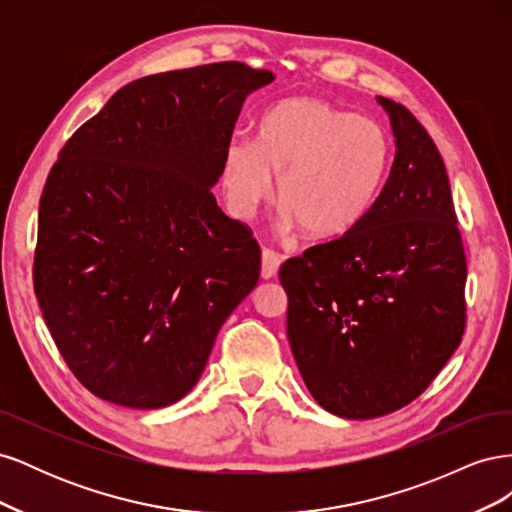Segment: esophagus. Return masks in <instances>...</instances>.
<instances>
[{"label": "esophagus", "instance_id": "obj_1", "mask_svg": "<svg viewBox=\"0 0 512 512\" xmlns=\"http://www.w3.org/2000/svg\"><path fill=\"white\" fill-rule=\"evenodd\" d=\"M280 265H282V254H277L269 250V247H265V250H262V271H260L262 277H265V280H273Z\"/></svg>", "mask_w": 512, "mask_h": 512}]
</instances>
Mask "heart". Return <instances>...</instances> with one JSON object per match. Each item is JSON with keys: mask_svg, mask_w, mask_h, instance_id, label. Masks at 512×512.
Segmentation results:
<instances>
[{"mask_svg": "<svg viewBox=\"0 0 512 512\" xmlns=\"http://www.w3.org/2000/svg\"><path fill=\"white\" fill-rule=\"evenodd\" d=\"M391 162L389 134L320 98L275 104L258 121L256 141L235 138L224 153V185L243 218L271 194L286 230L331 239L359 224L382 188Z\"/></svg>", "mask_w": 512, "mask_h": 512, "instance_id": "heart-1", "label": "heart"}]
</instances>
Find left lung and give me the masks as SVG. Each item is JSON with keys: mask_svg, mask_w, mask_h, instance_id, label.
<instances>
[{"mask_svg": "<svg viewBox=\"0 0 512 512\" xmlns=\"http://www.w3.org/2000/svg\"><path fill=\"white\" fill-rule=\"evenodd\" d=\"M391 117L395 160L365 218L288 258L286 331L309 393L344 418L408 406L466 331V275L451 183L429 132L404 104Z\"/></svg>", "mask_w": 512, "mask_h": 512, "instance_id": "obj_1", "label": "left lung"}]
</instances>
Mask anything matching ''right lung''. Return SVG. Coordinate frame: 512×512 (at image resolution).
Listing matches in <instances>:
<instances>
[{
	"mask_svg": "<svg viewBox=\"0 0 512 512\" xmlns=\"http://www.w3.org/2000/svg\"><path fill=\"white\" fill-rule=\"evenodd\" d=\"M241 61L138 79L76 130L46 177L34 290L87 391L153 410L192 391L215 337L260 277L252 228L211 185L247 94Z\"/></svg>",
	"mask_w": 512,
	"mask_h": 512,
	"instance_id": "1",
	"label": "right lung"
}]
</instances>
